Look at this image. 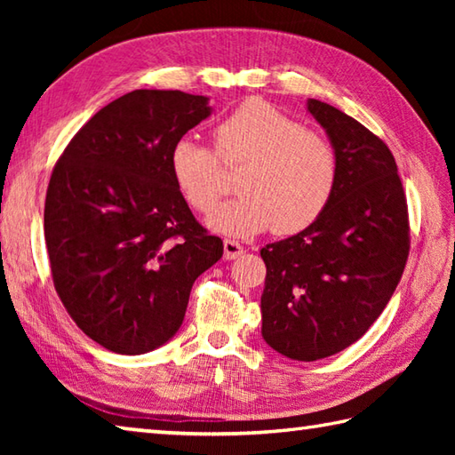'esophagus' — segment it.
Wrapping results in <instances>:
<instances>
[{"mask_svg": "<svg viewBox=\"0 0 455 455\" xmlns=\"http://www.w3.org/2000/svg\"><path fill=\"white\" fill-rule=\"evenodd\" d=\"M222 246H225V259H236L244 252L243 246H240V243H236V240H225Z\"/></svg>", "mask_w": 455, "mask_h": 455, "instance_id": "34e87169", "label": "esophagus"}]
</instances>
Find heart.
I'll return each instance as SVG.
<instances>
[{
  "instance_id": "b5f03b06",
  "label": "heart",
  "mask_w": 455,
  "mask_h": 455,
  "mask_svg": "<svg viewBox=\"0 0 455 455\" xmlns=\"http://www.w3.org/2000/svg\"><path fill=\"white\" fill-rule=\"evenodd\" d=\"M217 154L225 164H244L236 178L240 196L207 217L212 233L254 236L272 228L295 235L323 215L331 201L338 158L321 134L303 129L274 105L250 100L215 127ZM170 173L193 209L209 212L220 193L215 152L189 137L172 144Z\"/></svg>"
}]
</instances>
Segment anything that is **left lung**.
Returning <instances> with one entry per match:
<instances>
[{
    "label": "left lung",
    "mask_w": 455,
    "mask_h": 455,
    "mask_svg": "<svg viewBox=\"0 0 455 455\" xmlns=\"http://www.w3.org/2000/svg\"><path fill=\"white\" fill-rule=\"evenodd\" d=\"M338 158L324 212L262 248V336L297 362L342 352L387 307L409 256L407 197L381 139L332 105L307 100Z\"/></svg>",
    "instance_id": "left-lung-1"
}]
</instances>
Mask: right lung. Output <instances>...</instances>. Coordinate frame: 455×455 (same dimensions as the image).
I'll use <instances>...</instances> for the list:
<instances>
[{"instance_id":"add662e5","label":"right lung","mask_w":455,"mask_h":455,"mask_svg":"<svg viewBox=\"0 0 455 455\" xmlns=\"http://www.w3.org/2000/svg\"><path fill=\"white\" fill-rule=\"evenodd\" d=\"M211 113L205 95L134 90L95 113L54 166L44 238L56 293L115 354L170 342L193 282L222 256L168 162L172 144Z\"/></svg>"}]
</instances>
